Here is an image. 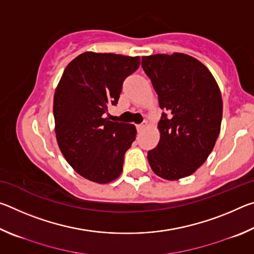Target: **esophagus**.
<instances>
[{"mask_svg":"<svg viewBox=\"0 0 254 254\" xmlns=\"http://www.w3.org/2000/svg\"><path fill=\"white\" fill-rule=\"evenodd\" d=\"M144 124H137V126H136V130H137V132H141V131H142L143 130V128H144Z\"/></svg>","mask_w":254,"mask_h":254,"instance_id":"obj_1","label":"esophagus"}]
</instances>
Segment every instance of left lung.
I'll list each match as a JSON object with an SVG mask.
<instances>
[{"mask_svg": "<svg viewBox=\"0 0 254 254\" xmlns=\"http://www.w3.org/2000/svg\"><path fill=\"white\" fill-rule=\"evenodd\" d=\"M141 65L163 111L160 141L148 152L150 166L163 179L187 177L206 161L220 134V88L207 68L188 55H152Z\"/></svg>", "mask_w": 254, "mask_h": 254, "instance_id": "obj_1", "label": "left lung"}]
</instances>
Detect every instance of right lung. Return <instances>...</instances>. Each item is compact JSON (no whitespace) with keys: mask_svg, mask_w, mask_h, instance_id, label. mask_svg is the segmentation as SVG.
<instances>
[{"mask_svg":"<svg viewBox=\"0 0 254 254\" xmlns=\"http://www.w3.org/2000/svg\"><path fill=\"white\" fill-rule=\"evenodd\" d=\"M140 57L84 53L68 64L56 89V137L67 162L84 178L106 184L122 173L124 154L135 140L133 124L112 122L122 85Z\"/></svg>","mask_w":254,"mask_h":254,"instance_id":"1","label":"right lung"}]
</instances>
